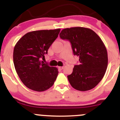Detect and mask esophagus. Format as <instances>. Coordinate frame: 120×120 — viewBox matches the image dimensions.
I'll return each instance as SVG.
<instances>
[{
    "label": "esophagus",
    "mask_w": 120,
    "mask_h": 120,
    "mask_svg": "<svg viewBox=\"0 0 120 120\" xmlns=\"http://www.w3.org/2000/svg\"><path fill=\"white\" fill-rule=\"evenodd\" d=\"M58 68H59V70H61L63 69V67H61V66H59V67H58Z\"/></svg>",
    "instance_id": "34e87169"
}]
</instances>
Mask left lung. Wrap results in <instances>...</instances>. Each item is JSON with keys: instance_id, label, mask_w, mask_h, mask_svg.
I'll return each mask as SVG.
<instances>
[{"instance_id": "obj_1", "label": "left lung", "mask_w": 120, "mask_h": 120, "mask_svg": "<svg viewBox=\"0 0 120 120\" xmlns=\"http://www.w3.org/2000/svg\"><path fill=\"white\" fill-rule=\"evenodd\" d=\"M63 39L71 42L74 55L79 56L72 74L67 76L71 85L80 91L95 88L102 79L108 64L107 49L102 40L93 30L84 27L63 29Z\"/></svg>"}]
</instances>
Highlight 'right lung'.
<instances>
[{"instance_id":"1","label":"right lung","mask_w":120,"mask_h":120,"mask_svg":"<svg viewBox=\"0 0 120 120\" xmlns=\"http://www.w3.org/2000/svg\"><path fill=\"white\" fill-rule=\"evenodd\" d=\"M60 29L31 31L17 42L13 51L15 71L28 88L37 92L49 89L57 77L58 69L41 61L58 37Z\"/></svg>"}]
</instances>
